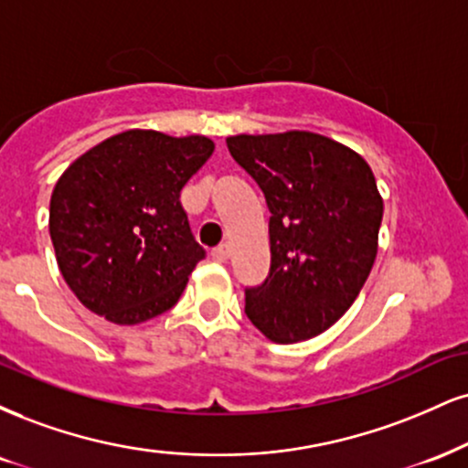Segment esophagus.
I'll return each mask as SVG.
<instances>
[{
	"instance_id": "34e87169",
	"label": "esophagus",
	"mask_w": 468,
	"mask_h": 468,
	"mask_svg": "<svg viewBox=\"0 0 468 468\" xmlns=\"http://www.w3.org/2000/svg\"><path fill=\"white\" fill-rule=\"evenodd\" d=\"M211 255H213V259H218V261H227V259L230 257V246L229 244H219L211 250Z\"/></svg>"
}]
</instances>
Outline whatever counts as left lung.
<instances>
[{
    "label": "left lung",
    "mask_w": 468,
    "mask_h": 468,
    "mask_svg": "<svg viewBox=\"0 0 468 468\" xmlns=\"http://www.w3.org/2000/svg\"><path fill=\"white\" fill-rule=\"evenodd\" d=\"M227 145L270 209V274L246 290V316L279 345L320 335L375 263L384 200L373 170L356 150L307 131L235 134Z\"/></svg>",
    "instance_id": "1"
}]
</instances>
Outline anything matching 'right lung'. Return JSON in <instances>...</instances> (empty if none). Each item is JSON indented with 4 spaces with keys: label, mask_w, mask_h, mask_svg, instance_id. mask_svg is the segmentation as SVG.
<instances>
[{
    "label": "right lung",
    "mask_w": 468,
    "mask_h": 468,
    "mask_svg": "<svg viewBox=\"0 0 468 468\" xmlns=\"http://www.w3.org/2000/svg\"><path fill=\"white\" fill-rule=\"evenodd\" d=\"M216 145L205 134L126 131L78 156L49 200V238L65 283L115 324H139L176 305L205 249L180 189Z\"/></svg>",
    "instance_id": "right-lung-1"
}]
</instances>
